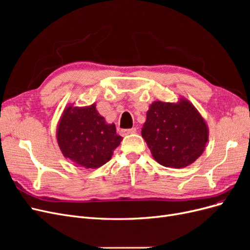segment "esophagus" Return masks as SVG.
Segmentation results:
<instances>
[{
    "instance_id": "1",
    "label": "esophagus",
    "mask_w": 250,
    "mask_h": 250,
    "mask_svg": "<svg viewBox=\"0 0 250 250\" xmlns=\"http://www.w3.org/2000/svg\"><path fill=\"white\" fill-rule=\"evenodd\" d=\"M137 132V128L133 127V128H130V129H123L122 130V133L123 134H132V133H135Z\"/></svg>"
}]
</instances>
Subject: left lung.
<instances>
[{"label": "left lung", "instance_id": "8db88e82", "mask_svg": "<svg viewBox=\"0 0 250 250\" xmlns=\"http://www.w3.org/2000/svg\"><path fill=\"white\" fill-rule=\"evenodd\" d=\"M142 137L158 164L181 169L203 153L208 141V127L186 98H179L176 103L157 100L149 106Z\"/></svg>", "mask_w": 250, "mask_h": 250}]
</instances>
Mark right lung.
<instances>
[{"instance_id":"1","label":"right lung","mask_w":250,"mask_h":250,"mask_svg":"<svg viewBox=\"0 0 250 250\" xmlns=\"http://www.w3.org/2000/svg\"><path fill=\"white\" fill-rule=\"evenodd\" d=\"M56 139L63 156L76 167L99 168L106 164L123 140L115 124H108L96 109L66 105L56 129Z\"/></svg>"}]
</instances>
